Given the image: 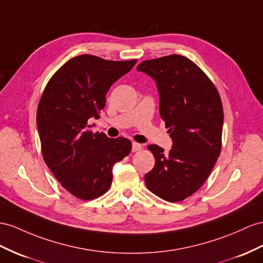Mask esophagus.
Returning <instances> with one entry per match:
<instances>
[{
	"mask_svg": "<svg viewBox=\"0 0 263 263\" xmlns=\"http://www.w3.org/2000/svg\"><path fill=\"white\" fill-rule=\"evenodd\" d=\"M141 149H142V145H141L140 143H137V142H133L132 143V151L133 152H138Z\"/></svg>",
	"mask_w": 263,
	"mask_h": 263,
	"instance_id": "1",
	"label": "esophagus"
}]
</instances>
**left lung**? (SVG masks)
<instances>
[{"mask_svg": "<svg viewBox=\"0 0 263 263\" xmlns=\"http://www.w3.org/2000/svg\"><path fill=\"white\" fill-rule=\"evenodd\" d=\"M137 70L156 80L160 116L173 141L169 153L157 144L147 145L156 164L144 176L145 185L165 201H183L205 182L220 156V94L206 74L182 55L146 60Z\"/></svg>", "mask_w": 263, "mask_h": 263, "instance_id": "1", "label": "left lung"}]
</instances>
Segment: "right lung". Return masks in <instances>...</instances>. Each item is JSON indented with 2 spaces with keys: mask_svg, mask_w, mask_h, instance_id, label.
Masks as SVG:
<instances>
[{
  "mask_svg": "<svg viewBox=\"0 0 263 263\" xmlns=\"http://www.w3.org/2000/svg\"><path fill=\"white\" fill-rule=\"evenodd\" d=\"M136 63L90 54L72 58L53 74L40 99L36 124L44 162L78 199L104 194L114 163L131 152L130 140L92 132L90 122L100 118L111 85Z\"/></svg>",
  "mask_w": 263,
  "mask_h": 263,
  "instance_id": "add662e5",
  "label": "right lung"
}]
</instances>
